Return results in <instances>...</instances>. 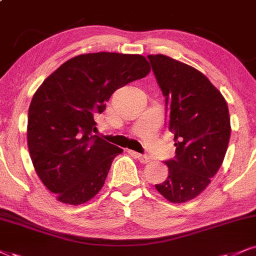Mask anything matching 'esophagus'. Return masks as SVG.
Returning a JSON list of instances; mask_svg holds the SVG:
<instances>
[{
  "instance_id": "obj_1",
  "label": "esophagus",
  "mask_w": 256,
  "mask_h": 256,
  "mask_svg": "<svg viewBox=\"0 0 256 256\" xmlns=\"http://www.w3.org/2000/svg\"><path fill=\"white\" fill-rule=\"evenodd\" d=\"M129 153L133 154V156H134L135 158H138V159L140 160V162H142V164H147V162H150V158L147 156H144V154L133 152V150H129Z\"/></svg>"
}]
</instances>
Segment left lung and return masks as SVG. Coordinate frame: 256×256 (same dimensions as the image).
I'll list each match as a JSON object with an SVG mask.
<instances>
[{"instance_id": "left-lung-1", "label": "left lung", "mask_w": 256, "mask_h": 256, "mask_svg": "<svg viewBox=\"0 0 256 256\" xmlns=\"http://www.w3.org/2000/svg\"><path fill=\"white\" fill-rule=\"evenodd\" d=\"M152 70L165 96L167 127L176 156L165 162L168 176L156 190L172 203L197 197L222 165L230 138V116L222 94L190 65L150 54Z\"/></svg>"}]
</instances>
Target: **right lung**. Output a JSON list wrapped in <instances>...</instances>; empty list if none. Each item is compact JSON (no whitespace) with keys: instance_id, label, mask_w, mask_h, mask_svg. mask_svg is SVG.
Masks as SVG:
<instances>
[{"instance_id":"1","label":"right lung","mask_w":256,"mask_h":256,"mask_svg":"<svg viewBox=\"0 0 256 256\" xmlns=\"http://www.w3.org/2000/svg\"><path fill=\"white\" fill-rule=\"evenodd\" d=\"M150 66L140 54L88 53L65 62L44 80L28 110L30 159L44 185L62 203H86L98 194L123 150L94 135V116L120 88Z\"/></svg>"}]
</instances>
